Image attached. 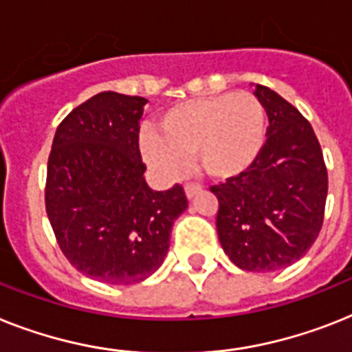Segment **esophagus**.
Returning <instances> with one entry per match:
<instances>
[{"label":"esophagus","mask_w":352,"mask_h":352,"mask_svg":"<svg viewBox=\"0 0 352 352\" xmlns=\"http://www.w3.org/2000/svg\"><path fill=\"white\" fill-rule=\"evenodd\" d=\"M183 188H185V196H187L188 199H192V197L199 192V187H197V185H194V183H187V185H185Z\"/></svg>","instance_id":"34e87169"}]
</instances>
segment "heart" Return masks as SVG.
Segmentation results:
<instances>
[{"label": "heart", "mask_w": 352, "mask_h": 352, "mask_svg": "<svg viewBox=\"0 0 352 352\" xmlns=\"http://www.w3.org/2000/svg\"><path fill=\"white\" fill-rule=\"evenodd\" d=\"M266 142V113L250 93H219L176 104L160 117V133L144 129L140 151L164 179L187 173L188 156L216 182L252 170Z\"/></svg>", "instance_id": "b5f03b06"}]
</instances>
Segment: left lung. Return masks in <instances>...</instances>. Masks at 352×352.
<instances>
[{
  "mask_svg": "<svg viewBox=\"0 0 352 352\" xmlns=\"http://www.w3.org/2000/svg\"><path fill=\"white\" fill-rule=\"evenodd\" d=\"M268 115L266 144L248 174L214 185L216 226L228 259L246 272H277L297 263L318 237L327 169L311 124L274 89L255 84Z\"/></svg>",
  "mask_w": 352,
  "mask_h": 352,
  "instance_id": "obj_1",
  "label": "left lung"
}]
</instances>
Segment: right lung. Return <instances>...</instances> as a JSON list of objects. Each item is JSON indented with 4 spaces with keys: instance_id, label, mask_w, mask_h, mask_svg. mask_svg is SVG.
<instances>
[{
    "instance_id": "add662e5",
    "label": "right lung",
    "mask_w": 352,
    "mask_h": 352,
    "mask_svg": "<svg viewBox=\"0 0 352 352\" xmlns=\"http://www.w3.org/2000/svg\"><path fill=\"white\" fill-rule=\"evenodd\" d=\"M147 98L102 91L55 131L45 203L72 266L106 284L151 277L169 252L174 221L187 208L182 185L153 190L138 149Z\"/></svg>"
}]
</instances>
